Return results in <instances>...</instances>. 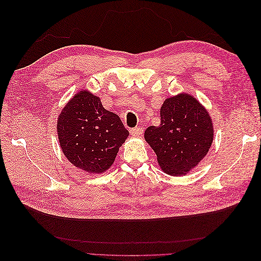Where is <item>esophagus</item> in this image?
Listing matches in <instances>:
<instances>
[{
    "mask_svg": "<svg viewBox=\"0 0 261 261\" xmlns=\"http://www.w3.org/2000/svg\"><path fill=\"white\" fill-rule=\"evenodd\" d=\"M141 133H143V128L141 127H135L130 129V135L134 137H138L141 135Z\"/></svg>",
    "mask_w": 261,
    "mask_h": 261,
    "instance_id": "esophagus-1",
    "label": "esophagus"
}]
</instances>
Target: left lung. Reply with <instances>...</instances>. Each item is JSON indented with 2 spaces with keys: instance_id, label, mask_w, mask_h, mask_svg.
<instances>
[{
  "instance_id": "8db88e82",
  "label": "left lung",
  "mask_w": 261,
  "mask_h": 261,
  "mask_svg": "<svg viewBox=\"0 0 261 261\" xmlns=\"http://www.w3.org/2000/svg\"><path fill=\"white\" fill-rule=\"evenodd\" d=\"M160 120L159 126H149L145 130V139L164 173L186 175L201 162L212 145V118L194 96L181 92L164 100Z\"/></svg>"
}]
</instances>
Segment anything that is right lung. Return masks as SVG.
Returning a JSON list of instances; mask_svg holds the SVG:
<instances>
[{"label": "right lung", "mask_w": 261, "mask_h": 261, "mask_svg": "<svg viewBox=\"0 0 261 261\" xmlns=\"http://www.w3.org/2000/svg\"><path fill=\"white\" fill-rule=\"evenodd\" d=\"M57 130L66 159L90 174L111 168L129 135L120 116L106 110L100 98L86 89L75 93L62 109Z\"/></svg>", "instance_id": "1"}]
</instances>
